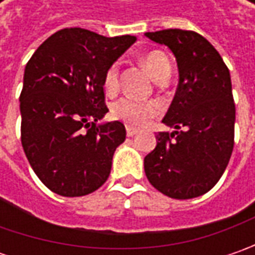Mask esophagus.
I'll return each mask as SVG.
<instances>
[{"label":"esophagus","instance_id":"1","mask_svg":"<svg viewBox=\"0 0 255 255\" xmlns=\"http://www.w3.org/2000/svg\"><path fill=\"white\" fill-rule=\"evenodd\" d=\"M136 133H137V129L130 128V126H128V128H126V134H128V136H130V137H132V136H134Z\"/></svg>","mask_w":255,"mask_h":255}]
</instances>
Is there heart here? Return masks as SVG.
<instances>
[{"mask_svg": "<svg viewBox=\"0 0 255 255\" xmlns=\"http://www.w3.org/2000/svg\"><path fill=\"white\" fill-rule=\"evenodd\" d=\"M143 64L156 81L170 76V61L160 51H150L143 55ZM103 88L108 93H115L119 88L118 64L109 65L103 75ZM160 115L159 103L153 101H137L133 98H122L112 105V116L129 126H144Z\"/></svg>", "mask_w": 255, "mask_h": 255, "instance_id": "1", "label": "heart"}]
</instances>
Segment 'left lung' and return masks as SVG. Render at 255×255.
<instances>
[{"instance_id":"left-lung-1","label":"left lung","mask_w":255,"mask_h":255,"mask_svg":"<svg viewBox=\"0 0 255 255\" xmlns=\"http://www.w3.org/2000/svg\"><path fill=\"white\" fill-rule=\"evenodd\" d=\"M167 45L179 68V86L160 132L144 157V173L154 189L186 200L211 190L226 170L234 147L236 105L230 71L200 34L179 28L146 32Z\"/></svg>"}]
</instances>
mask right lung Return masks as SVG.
<instances>
[{
  "mask_svg": "<svg viewBox=\"0 0 255 255\" xmlns=\"http://www.w3.org/2000/svg\"><path fill=\"white\" fill-rule=\"evenodd\" d=\"M136 41L108 38L84 28L51 35L25 66L21 142L45 186L79 197L108 180L116 147L126 137L121 122L96 125L108 112L103 75Z\"/></svg>",
  "mask_w": 255,
  "mask_h": 255,
  "instance_id": "add662e5",
  "label": "right lung"
}]
</instances>
